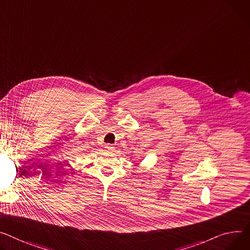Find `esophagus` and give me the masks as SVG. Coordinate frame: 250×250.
<instances>
[{"label": "esophagus", "mask_w": 250, "mask_h": 250, "mask_svg": "<svg viewBox=\"0 0 250 250\" xmlns=\"http://www.w3.org/2000/svg\"><path fill=\"white\" fill-rule=\"evenodd\" d=\"M104 148H105V150L106 151H115V146H113L112 145H109V144H107V145H105V146H104Z\"/></svg>", "instance_id": "obj_1"}]
</instances>
